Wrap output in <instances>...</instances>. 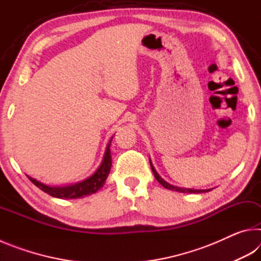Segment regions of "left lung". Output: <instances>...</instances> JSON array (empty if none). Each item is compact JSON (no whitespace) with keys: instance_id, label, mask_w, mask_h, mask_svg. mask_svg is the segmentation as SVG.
Segmentation results:
<instances>
[{"instance_id":"1","label":"left lung","mask_w":261,"mask_h":261,"mask_svg":"<svg viewBox=\"0 0 261 261\" xmlns=\"http://www.w3.org/2000/svg\"><path fill=\"white\" fill-rule=\"evenodd\" d=\"M149 165H151L152 168V171L154 174V177L156 178V180L159 183H160L163 188H166L168 190H173V191H177V192H183V193H201V192H207V191H211V190H196V189H185V188H178V187H175V185H171L167 182V180L163 179L160 175L158 174V171L155 170V168H154L153 163L151 161V159H149Z\"/></svg>"}]
</instances>
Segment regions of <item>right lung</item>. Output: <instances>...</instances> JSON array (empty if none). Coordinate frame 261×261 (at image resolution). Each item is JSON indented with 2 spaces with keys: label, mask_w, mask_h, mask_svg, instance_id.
I'll list each match as a JSON object with an SVG mask.
<instances>
[{
  "label": "right lung",
  "mask_w": 261,
  "mask_h": 261,
  "mask_svg": "<svg viewBox=\"0 0 261 261\" xmlns=\"http://www.w3.org/2000/svg\"><path fill=\"white\" fill-rule=\"evenodd\" d=\"M113 137L110 138L109 143L107 144V147H106V151L103 154V159L101 161V165L98 167L93 174L88 176L87 178L81 180V182H77L74 184H69V185H63V187H55V185H47L45 183L40 182V180L35 179L31 176L26 175L29 179L32 182L34 185L42 190L43 192H46L51 197L60 198V199H77V198H83L86 196H90V194H93L96 191L103 187V184L107 179L108 175L110 173V168H112V154H110V143H112Z\"/></svg>",
  "instance_id": "1"
}]
</instances>
